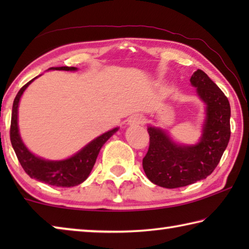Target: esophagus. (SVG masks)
Returning <instances> with one entry per match:
<instances>
[{"label":"esophagus","instance_id":"obj_1","mask_svg":"<svg viewBox=\"0 0 249 249\" xmlns=\"http://www.w3.org/2000/svg\"><path fill=\"white\" fill-rule=\"evenodd\" d=\"M144 122H145V117L142 114H134L129 117L128 124L129 125H141V124H144Z\"/></svg>","mask_w":249,"mask_h":249}]
</instances>
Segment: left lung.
I'll use <instances>...</instances> for the list:
<instances>
[{"label":"left lung","instance_id":"8db88e82","mask_svg":"<svg viewBox=\"0 0 249 249\" xmlns=\"http://www.w3.org/2000/svg\"><path fill=\"white\" fill-rule=\"evenodd\" d=\"M190 81L206 104V121L199 144L179 146L161 129H147L149 147L142 158V168L151 182L167 189L185 187L212 174L231 137L229 99L204 71L196 70Z\"/></svg>","mask_w":249,"mask_h":249}]
</instances>
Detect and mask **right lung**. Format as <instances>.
I'll return each instance as SVG.
<instances>
[{
	"label": "right lung",
	"mask_w": 249,
	"mask_h": 249,
	"mask_svg": "<svg viewBox=\"0 0 249 249\" xmlns=\"http://www.w3.org/2000/svg\"><path fill=\"white\" fill-rule=\"evenodd\" d=\"M56 70H75L74 67H58V68H50ZM34 80V79H33ZM33 80L27 82L25 86L20 88L18 93L16 94L12 108V119H11V128H10V138L12 146L18 159L23 167L25 172L36 180L45 182L50 185H56V187H74L81 182H83L93 168L96 157L100 153V149L105 144L109 137L114 134L117 128H114L109 132L101 135L90 144H88L83 149L75 154L73 157L69 159L61 160V161H48L41 158L34 156L23 144L18 134V107L20 96L23 92L28 87Z\"/></svg>",
	"instance_id": "right-lung-1"
}]
</instances>
